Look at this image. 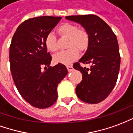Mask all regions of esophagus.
Instances as JSON below:
<instances>
[{
    "mask_svg": "<svg viewBox=\"0 0 133 133\" xmlns=\"http://www.w3.org/2000/svg\"><path fill=\"white\" fill-rule=\"evenodd\" d=\"M66 68H67V70H68L69 71H72V69H73V67H72L71 65H67V66H66Z\"/></svg>",
    "mask_w": 133,
    "mask_h": 133,
    "instance_id": "obj_1",
    "label": "esophagus"
}]
</instances>
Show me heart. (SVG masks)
<instances>
[{
	"instance_id": "1",
	"label": "heart",
	"mask_w": 133,
	"mask_h": 133,
	"mask_svg": "<svg viewBox=\"0 0 133 133\" xmlns=\"http://www.w3.org/2000/svg\"><path fill=\"white\" fill-rule=\"evenodd\" d=\"M57 32L62 38H68L66 48L69 49L54 56V60L56 63L69 64L79 57V50L81 52H84L88 49L90 36L87 29L79 28L76 24L65 23L58 27ZM44 43L47 50L51 52H56L58 50L57 38L53 34L49 33L46 35Z\"/></svg>"
}]
</instances>
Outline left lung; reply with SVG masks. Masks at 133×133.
Returning <instances> with one entry per match:
<instances>
[{
  "mask_svg": "<svg viewBox=\"0 0 133 133\" xmlns=\"http://www.w3.org/2000/svg\"><path fill=\"white\" fill-rule=\"evenodd\" d=\"M66 18L81 24L90 36L86 53L73 65L82 74V80L76 87L77 97L87 103H99L112 91L118 77L120 56L116 35L103 20L93 14L68 16ZM80 63L91 66L82 68Z\"/></svg>",
  "mask_w": 133,
  "mask_h": 133,
  "instance_id": "8db88e82",
  "label": "left lung"
}]
</instances>
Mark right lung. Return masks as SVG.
<instances>
[{"label":"right lung","instance_id":"add662e5","mask_svg":"<svg viewBox=\"0 0 133 133\" xmlns=\"http://www.w3.org/2000/svg\"><path fill=\"white\" fill-rule=\"evenodd\" d=\"M62 17L40 16L23 21L14 34L9 51L12 77L27 102L40 109L51 107L57 99V86L68 73L59 63L50 66L45 38ZM44 66L45 71L41 69Z\"/></svg>","mask_w":133,"mask_h":133}]
</instances>
